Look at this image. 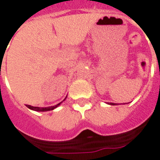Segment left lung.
I'll return each instance as SVG.
<instances>
[{"label":"left lung","mask_w":160,"mask_h":160,"mask_svg":"<svg viewBox=\"0 0 160 160\" xmlns=\"http://www.w3.org/2000/svg\"><path fill=\"white\" fill-rule=\"evenodd\" d=\"M110 104H112V105H115V103H110Z\"/></svg>","instance_id":"obj_1"}]
</instances>
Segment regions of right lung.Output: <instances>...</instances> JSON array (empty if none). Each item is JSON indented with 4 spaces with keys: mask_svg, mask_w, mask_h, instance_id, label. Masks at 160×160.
I'll return each mask as SVG.
<instances>
[{
    "mask_svg": "<svg viewBox=\"0 0 160 160\" xmlns=\"http://www.w3.org/2000/svg\"><path fill=\"white\" fill-rule=\"evenodd\" d=\"M61 103H58L57 105H55V106H50V107H46V108H43V107H34V106H31V105H28V104H26V106L28 108H29V109H31L33 111H36V112H47V111H52L54 110L55 108H57L58 105H60Z\"/></svg>",
    "mask_w": 160,
    "mask_h": 160,
    "instance_id": "right-lung-1",
    "label": "right lung"
}]
</instances>
